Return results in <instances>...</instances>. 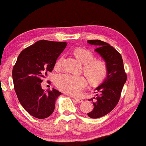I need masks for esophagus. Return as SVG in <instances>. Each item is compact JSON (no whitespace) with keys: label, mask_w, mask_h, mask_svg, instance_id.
Segmentation results:
<instances>
[{"label":"esophagus","mask_w":146,"mask_h":146,"mask_svg":"<svg viewBox=\"0 0 146 146\" xmlns=\"http://www.w3.org/2000/svg\"><path fill=\"white\" fill-rule=\"evenodd\" d=\"M75 100L76 102H78V103H81V102H83V100H82V99H80V98H75Z\"/></svg>","instance_id":"34e87169"}]
</instances>
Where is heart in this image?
I'll return each instance as SVG.
<instances>
[{
	"label": "heart",
	"instance_id": "1",
	"mask_svg": "<svg viewBox=\"0 0 146 146\" xmlns=\"http://www.w3.org/2000/svg\"><path fill=\"white\" fill-rule=\"evenodd\" d=\"M74 55L84 64L83 71L90 84L97 85L104 80L108 74V66L101 59H95L93 53L88 49L78 48L74 49ZM62 57L56 61L55 68L58 70L61 67ZM55 84L58 89L70 95H78L87 85L84 77L73 76L69 74H60L56 76Z\"/></svg>",
	"mask_w": 146,
	"mask_h": 146
}]
</instances>
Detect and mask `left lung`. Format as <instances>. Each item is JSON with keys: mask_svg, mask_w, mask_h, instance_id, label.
I'll return each instance as SVG.
<instances>
[{"mask_svg": "<svg viewBox=\"0 0 146 146\" xmlns=\"http://www.w3.org/2000/svg\"><path fill=\"white\" fill-rule=\"evenodd\" d=\"M88 42L97 46L95 51L102 56L108 66L106 78L95 90L97 94V97L93 98L96 100L93 102V110L88 113L90 118H98L108 114L117 106L127 75L122 56L113 46L100 40H90ZM90 100L93 101V98Z\"/></svg>", "mask_w": 146, "mask_h": 146, "instance_id": "1", "label": "left lung"}]
</instances>
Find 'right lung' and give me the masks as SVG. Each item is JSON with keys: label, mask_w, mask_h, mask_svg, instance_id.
<instances>
[{"label": "right lung", "mask_w": 146, "mask_h": 146, "mask_svg": "<svg viewBox=\"0 0 146 146\" xmlns=\"http://www.w3.org/2000/svg\"><path fill=\"white\" fill-rule=\"evenodd\" d=\"M66 42L41 40L21 51L12 71L14 89L21 104L33 117L43 119L54 111L60 91L44 92L42 79L53 71Z\"/></svg>", "instance_id": "add662e5"}]
</instances>
